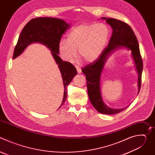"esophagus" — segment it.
<instances>
[{"label": "esophagus", "instance_id": "34e87169", "mask_svg": "<svg viewBox=\"0 0 155 155\" xmlns=\"http://www.w3.org/2000/svg\"><path fill=\"white\" fill-rule=\"evenodd\" d=\"M75 68H76V69H77V70L78 73H79V74L81 73V68L79 67V66L75 65Z\"/></svg>", "mask_w": 155, "mask_h": 155}]
</instances>
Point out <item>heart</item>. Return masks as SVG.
Segmentation results:
<instances>
[{
	"mask_svg": "<svg viewBox=\"0 0 155 155\" xmlns=\"http://www.w3.org/2000/svg\"><path fill=\"white\" fill-rule=\"evenodd\" d=\"M110 34L108 26L102 23L82 24L71 29L67 39H62L59 50L64 59L72 61L79 57L86 62H93L102 54Z\"/></svg>",
	"mask_w": 155,
	"mask_h": 155,
	"instance_id": "1",
	"label": "heart"
}]
</instances>
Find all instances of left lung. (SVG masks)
Listing matches in <instances>:
<instances>
[{
  "label": "left lung",
  "instance_id": "left-lung-1",
  "mask_svg": "<svg viewBox=\"0 0 155 155\" xmlns=\"http://www.w3.org/2000/svg\"><path fill=\"white\" fill-rule=\"evenodd\" d=\"M106 21L113 29L112 35L108 46L104 50L100 57L91 63L83 68L82 72L85 75L88 96L93 107L99 113L112 115L118 114L129 107L123 108L115 109L108 107L103 101L101 92V77L104 65L108 58L115 51L119 48H125L131 51L132 58L134 60L136 69L138 74V94L141 86V77L143 71V62L140 53L139 45L131 28L124 22L114 18L102 17Z\"/></svg>",
  "mask_w": 155,
  "mask_h": 155
}]
</instances>
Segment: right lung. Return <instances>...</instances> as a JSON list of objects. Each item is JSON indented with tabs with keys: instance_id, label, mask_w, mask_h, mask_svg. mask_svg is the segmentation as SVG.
Masks as SVG:
<instances>
[{
	"instance_id": "1",
	"label": "right lung",
	"mask_w": 155,
	"mask_h": 155,
	"mask_svg": "<svg viewBox=\"0 0 155 155\" xmlns=\"http://www.w3.org/2000/svg\"><path fill=\"white\" fill-rule=\"evenodd\" d=\"M69 27V24L58 18L43 17L32 19L22 30L13 56V59L17 58L33 43H41L51 50V54L58 65L64 84V97L60 107L67 98L68 86L77 74L75 66L69 62L63 61L58 56L59 43L62 35Z\"/></svg>"
}]
</instances>
